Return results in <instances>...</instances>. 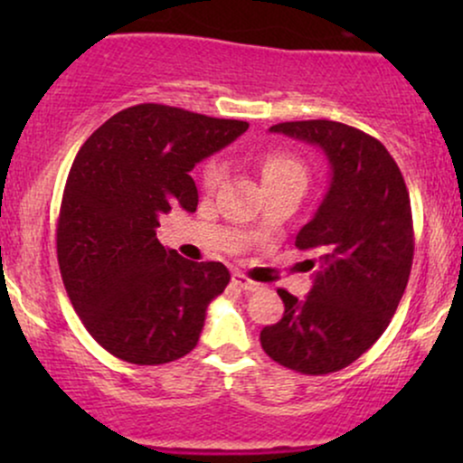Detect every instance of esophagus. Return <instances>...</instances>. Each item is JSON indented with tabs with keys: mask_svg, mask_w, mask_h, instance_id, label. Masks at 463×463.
Returning <instances> with one entry per match:
<instances>
[{
	"mask_svg": "<svg viewBox=\"0 0 463 463\" xmlns=\"http://www.w3.org/2000/svg\"><path fill=\"white\" fill-rule=\"evenodd\" d=\"M232 283H235L237 287H241L243 291H259L263 289L261 283H257V280H250L246 274H232Z\"/></svg>",
	"mask_w": 463,
	"mask_h": 463,
	"instance_id": "esophagus-1",
	"label": "esophagus"
}]
</instances>
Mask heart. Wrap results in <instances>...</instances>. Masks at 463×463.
<instances>
[{"label": "heart", "instance_id": "heart-1", "mask_svg": "<svg viewBox=\"0 0 463 463\" xmlns=\"http://www.w3.org/2000/svg\"><path fill=\"white\" fill-rule=\"evenodd\" d=\"M263 183H279V180H300L307 183V167L298 158L285 152H269L261 161ZM226 178V165L222 158H211L204 165L202 180H204L206 189L220 187L222 180Z\"/></svg>", "mask_w": 463, "mask_h": 463}]
</instances>
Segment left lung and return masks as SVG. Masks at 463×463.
Wrapping results in <instances>:
<instances>
[{
  "mask_svg": "<svg viewBox=\"0 0 463 463\" xmlns=\"http://www.w3.org/2000/svg\"><path fill=\"white\" fill-rule=\"evenodd\" d=\"M269 132L322 147L331 184L296 246L317 272L305 300L279 289L285 313L261 331L276 364L328 374L357 361L383 335L411 272L413 220L401 169L385 146L328 119L285 121Z\"/></svg>",
  "mask_w": 463,
  "mask_h": 463,
  "instance_id": "left-lung-1",
  "label": "left lung"
}]
</instances>
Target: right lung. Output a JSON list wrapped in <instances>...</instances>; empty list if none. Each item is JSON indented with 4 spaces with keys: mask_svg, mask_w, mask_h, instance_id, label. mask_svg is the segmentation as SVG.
<instances>
[{
    "mask_svg": "<svg viewBox=\"0 0 463 463\" xmlns=\"http://www.w3.org/2000/svg\"><path fill=\"white\" fill-rule=\"evenodd\" d=\"M248 130L165 104H137L104 121L73 158L56 226V254L73 309L99 346L137 365L191 353L206 307L226 289L220 261L195 263L156 239L174 206L194 213L191 169Z\"/></svg>",
    "mask_w": 463,
    "mask_h": 463,
    "instance_id": "right-lung-1",
    "label": "right lung"
}]
</instances>
